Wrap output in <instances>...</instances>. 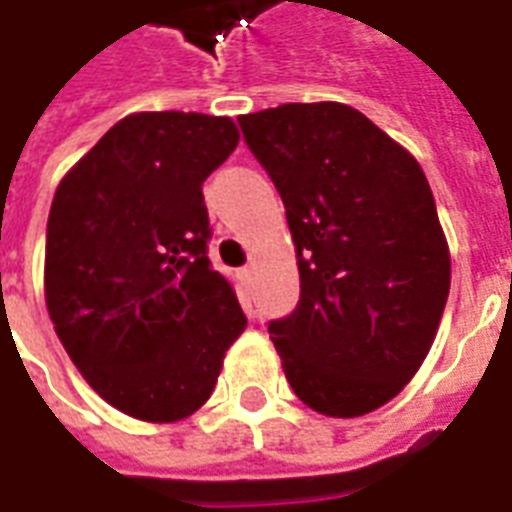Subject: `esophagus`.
Here are the masks:
<instances>
[{
  "label": "esophagus",
  "mask_w": 512,
  "mask_h": 512,
  "mask_svg": "<svg viewBox=\"0 0 512 512\" xmlns=\"http://www.w3.org/2000/svg\"><path fill=\"white\" fill-rule=\"evenodd\" d=\"M241 280H244V282L252 280V266H244V268H241Z\"/></svg>",
  "instance_id": "obj_1"
}]
</instances>
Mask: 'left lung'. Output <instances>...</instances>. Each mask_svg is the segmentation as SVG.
<instances>
[{"instance_id":"obj_1","label":"left lung","mask_w":512,"mask_h":512,"mask_svg":"<svg viewBox=\"0 0 512 512\" xmlns=\"http://www.w3.org/2000/svg\"><path fill=\"white\" fill-rule=\"evenodd\" d=\"M285 205L299 302L268 321L293 393L324 416H366L413 380L449 296V249L413 157L338 102L238 119Z\"/></svg>"}]
</instances>
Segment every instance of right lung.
Returning <instances> with one entry per match:
<instances>
[{"label":"right lung","mask_w":512,"mask_h":512,"mask_svg":"<svg viewBox=\"0 0 512 512\" xmlns=\"http://www.w3.org/2000/svg\"><path fill=\"white\" fill-rule=\"evenodd\" d=\"M224 116L135 113L57 185L46 224V307L82 377L141 421L205 405L246 330L207 257L202 182L235 152Z\"/></svg>","instance_id":"right-lung-1"}]
</instances>
